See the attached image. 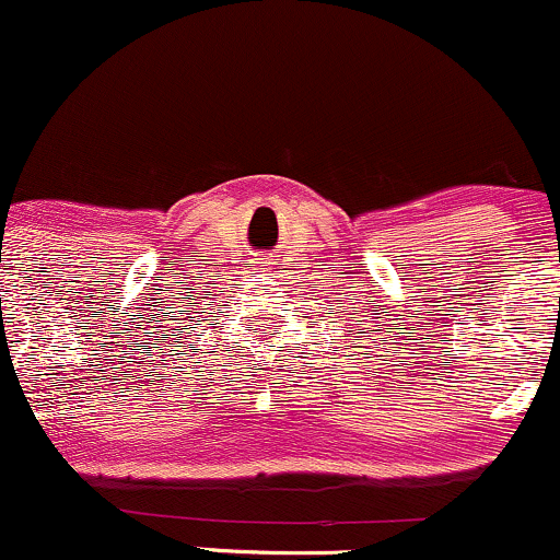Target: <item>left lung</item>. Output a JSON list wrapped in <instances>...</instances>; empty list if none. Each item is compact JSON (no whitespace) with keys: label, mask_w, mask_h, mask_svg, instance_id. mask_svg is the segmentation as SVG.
<instances>
[{"label":"left lung","mask_w":560,"mask_h":560,"mask_svg":"<svg viewBox=\"0 0 560 560\" xmlns=\"http://www.w3.org/2000/svg\"><path fill=\"white\" fill-rule=\"evenodd\" d=\"M370 331H380V329H370ZM366 337H370V335H366Z\"/></svg>","instance_id":"obj_1"}]
</instances>
